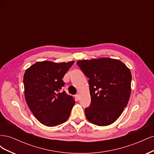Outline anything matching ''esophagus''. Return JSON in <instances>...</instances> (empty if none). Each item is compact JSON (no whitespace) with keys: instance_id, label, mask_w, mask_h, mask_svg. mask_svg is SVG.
Here are the masks:
<instances>
[{"instance_id":"obj_1","label":"esophagus","mask_w":154,"mask_h":154,"mask_svg":"<svg viewBox=\"0 0 154 154\" xmlns=\"http://www.w3.org/2000/svg\"><path fill=\"white\" fill-rule=\"evenodd\" d=\"M75 98H76V101H78L79 100H80V95H79V94H76V95L75 96Z\"/></svg>"}]
</instances>
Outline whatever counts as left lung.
<instances>
[{
	"mask_svg": "<svg viewBox=\"0 0 154 154\" xmlns=\"http://www.w3.org/2000/svg\"><path fill=\"white\" fill-rule=\"evenodd\" d=\"M76 63L89 78L91 102L85 109L87 120L98 126L113 123L130 98L132 81L130 69L120 60L109 58L79 60Z\"/></svg>",
	"mask_w": 154,
	"mask_h": 154,
	"instance_id": "left-lung-1",
	"label": "left lung"
}]
</instances>
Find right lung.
Wrapping results in <instances>:
<instances>
[{
	"mask_svg": "<svg viewBox=\"0 0 154 154\" xmlns=\"http://www.w3.org/2000/svg\"><path fill=\"white\" fill-rule=\"evenodd\" d=\"M74 62H38L25 72L23 82L27 106L47 127L66 122L75 104L72 96L61 91L65 85L62 79Z\"/></svg>",
	"mask_w": 154,
	"mask_h": 154,
	"instance_id": "1",
	"label": "right lung"
}]
</instances>
